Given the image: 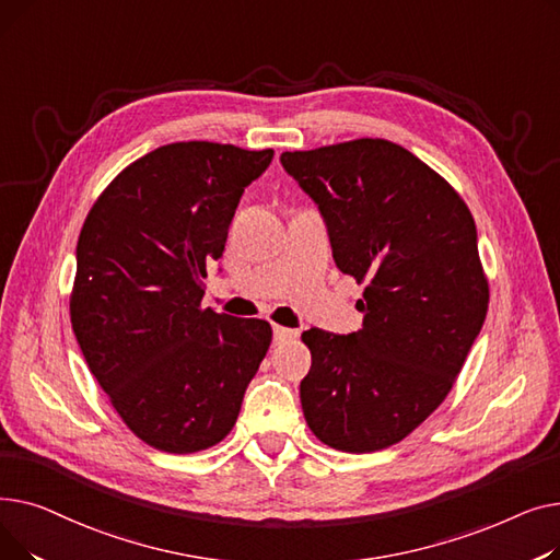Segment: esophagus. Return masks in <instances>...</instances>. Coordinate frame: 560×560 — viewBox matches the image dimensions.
I'll return each instance as SVG.
<instances>
[{
	"instance_id": "34e87169",
	"label": "esophagus",
	"mask_w": 560,
	"mask_h": 560,
	"mask_svg": "<svg viewBox=\"0 0 560 560\" xmlns=\"http://www.w3.org/2000/svg\"><path fill=\"white\" fill-rule=\"evenodd\" d=\"M290 338H298V331L275 325V342H285V340H290Z\"/></svg>"
}]
</instances>
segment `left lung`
Instances as JSON below:
<instances>
[{"label": "left lung", "instance_id": "obj_1", "mask_svg": "<svg viewBox=\"0 0 560 560\" xmlns=\"http://www.w3.org/2000/svg\"><path fill=\"white\" fill-rule=\"evenodd\" d=\"M317 203L338 270L365 283L363 327L302 334L304 418L322 443L370 454L443 404L488 313L477 226L460 195L404 147L359 138L283 152Z\"/></svg>", "mask_w": 560, "mask_h": 560}]
</instances>
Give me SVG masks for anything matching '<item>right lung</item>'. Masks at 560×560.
I'll return each mask as SVG.
<instances>
[{"mask_svg":"<svg viewBox=\"0 0 560 560\" xmlns=\"http://www.w3.org/2000/svg\"><path fill=\"white\" fill-rule=\"evenodd\" d=\"M275 152L172 142L125 167L77 243L70 319L122 422L154 450L218 445L272 342L256 317L203 308L206 262L224 252L245 188Z\"/></svg>","mask_w":560,"mask_h":560,"instance_id":"add662e5","label":"right lung"}]
</instances>
